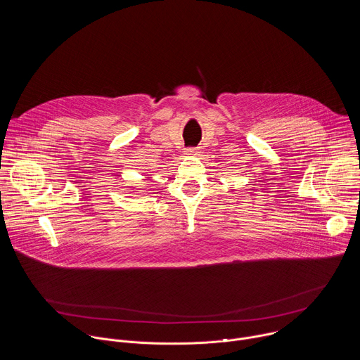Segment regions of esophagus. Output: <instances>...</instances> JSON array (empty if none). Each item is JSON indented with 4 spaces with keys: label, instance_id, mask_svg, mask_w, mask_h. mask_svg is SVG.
I'll use <instances>...</instances> for the list:
<instances>
[{
    "label": "esophagus",
    "instance_id": "esophagus-1",
    "mask_svg": "<svg viewBox=\"0 0 360 360\" xmlns=\"http://www.w3.org/2000/svg\"><path fill=\"white\" fill-rule=\"evenodd\" d=\"M198 153H199V148H196V147H189L185 150L186 155H198Z\"/></svg>",
    "mask_w": 360,
    "mask_h": 360
}]
</instances>
